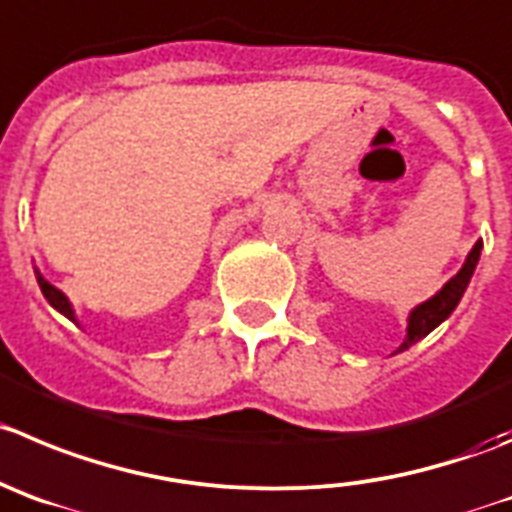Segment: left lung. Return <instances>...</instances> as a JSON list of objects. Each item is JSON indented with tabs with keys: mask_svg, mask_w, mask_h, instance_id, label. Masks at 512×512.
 Masks as SVG:
<instances>
[{
	"mask_svg": "<svg viewBox=\"0 0 512 512\" xmlns=\"http://www.w3.org/2000/svg\"><path fill=\"white\" fill-rule=\"evenodd\" d=\"M480 250H482V242L477 240L475 247L470 250V255H467L465 265L460 267V272H457L455 278L447 280V283L442 285V290H437L432 298L424 300V303H419L417 308L409 313L407 336H404V343L396 348V353L407 351L409 346H414L417 341H422V338L429 336V333H432L439 323L450 318L452 310L457 308V303H460L462 295H465L467 285H470L472 272H475L477 262H480Z\"/></svg>",
	"mask_w": 512,
	"mask_h": 512,
	"instance_id": "8db88e82",
	"label": "left lung"
}]
</instances>
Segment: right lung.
Segmentation results:
<instances>
[{"instance_id":"add662e5","label":"right lung","mask_w":512,"mask_h":512,"mask_svg":"<svg viewBox=\"0 0 512 512\" xmlns=\"http://www.w3.org/2000/svg\"><path fill=\"white\" fill-rule=\"evenodd\" d=\"M35 275H37V285H40V290H42V295H45V298H47V303H50L52 308L57 310V313L65 315L68 321H73L75 326H80L78 315H75L73 303H70V300H68V295L62 293V290H57L52 283H47V280L42 278V272L37 270V267H35Z\"/></svg>"}]
</instances>
